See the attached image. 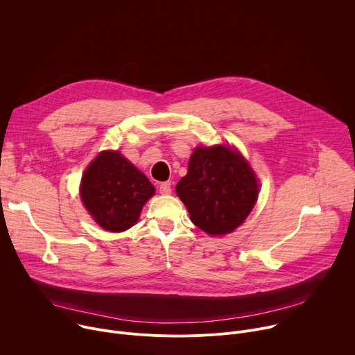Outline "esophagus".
<instances>
[{"label": "esophagus", "instance_id": "1", "mask_svg": "<svg viewBox=\"0 0 355 355\" xmlns=\"http://www.w3.org/2000/svg\"><path fill=\"white\" fill-rule=\"evenodd\" d=\"M158 191H159V194H163V196L171 194V182H170V181L161 182L159 187H158Z\"/></svg>", "mask_w": 355, "mask_h": 355}]
</instances>
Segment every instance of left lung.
I'll return each mask as SVG.
<instances>
[{
  "label": "left lung",
  "instance_id": "1",
  "mask_svg": "<svg viewBox=\"0 0 355 355\" xmlns=\"http://www.w3.org/2000/svg\"><path fill=\"white\" fill-rule=\"evenodd\" d=\"M192 223L211 236L234 232L253 209L259 184L243 155L231 146L197 147L175 187Z\"/></svg>",
  "mask_w": 355,
  "mask_h": 355
}]
</instances>
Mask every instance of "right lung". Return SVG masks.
<instances>
[{"label":"right lung","mask_w":355,"mask_h":355,"mask_svg":"<svg viewBox=\"0 0 355 355\" xmlns=\"http://www.w3.org/2000/svg\"><path fill=\"white\" fill-rule=\"evenodd\" d=\"M154 187L119 151L106 150L85 170L80 198L89 215L106 231L123 232L139 220Z\"/></svg>","instance_id":"obj_1"}]
</instances>
